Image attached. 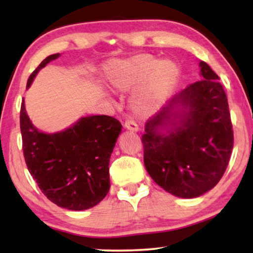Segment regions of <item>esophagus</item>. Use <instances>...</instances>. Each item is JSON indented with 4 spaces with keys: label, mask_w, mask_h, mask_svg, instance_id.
<instances>
[{
    "label": "esophagus",
    "mask_w": 253,
    "mask_h": 253,
    "mask_svg": "<svg viewBox=\"0 0 253 253\" xmlns=\"http://www.w3.org/2000/svg\"><path fill=\"white\" fill-rule=\"evenodd\" d=\"M124 127H126V130L132 131V132H138V130H139V129H138L137 124L132 122V121H126V124H124Z\"/></svg>",
    "instance_id": "obj_1"
}]
</instances>
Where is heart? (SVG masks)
<instances>
[{
	"instance_id": "b5f03b06",
	"label": "heart",
	"mask_w": 253,
	"mask_h": 253,
	"mask_svg": "<svg viewBox=\"0 0 253 253\" xmlns=\"http://www.w3.org/2000/svg\"><path fill=\"white\" fill-rule=\"evenodd\" d=\"M106 82L116 92L131 93L129 108L139 119L159 112L177 91L183 70L174 58L137 54L123 60H112L105 65Z\"/></svg>"
}]
</instances>
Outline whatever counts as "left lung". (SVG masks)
Instances as JSON below:
<instances>
[{
    "label": "left lung",
    "mask_w": 253,
    "mask_h": 253,
    "mask_svg": "<svg viewBox=\"0 0 253 253\" xmlns=\"http://www.w3.org/2000/svg\"><path fill=\"white\" fill-rule=\"evenodd\" d=\"M198 82L172 98L145 126L144 164L153 181L178 198L213 189L233 150V126L219 77L200 61Z\"/></svg>",
    "instance_id": "left-lung-1"
}]
</instances>
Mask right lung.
Instances as JSON below:
<instances>
[{
  "instance_id": "obj_1",
  "label": "right lung",
  "mask_w": 253,
  "mask_h": 253,
  "mask_svg": "<svg viewBox=\"0 0 253 253\" xmlns=\"http://www.w3.org/2000/svg\"><path fill=\"white\" fill-rule=\"evenodd\" d=\"M50 55L27 81L26 89L41 69L60 57ZM24 158L30 174L50 202L62 209L84 211L98 205L110 188L109 160L122 124L107 115L83 116L64 130L43 132L20 108Z\"/></svg>"
}]
</instances>
